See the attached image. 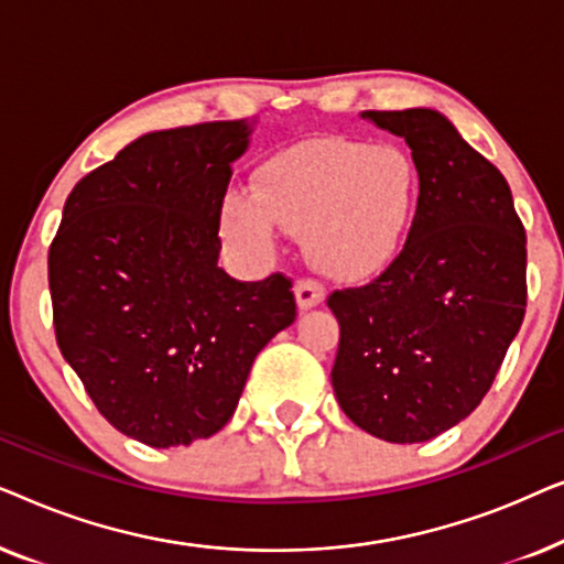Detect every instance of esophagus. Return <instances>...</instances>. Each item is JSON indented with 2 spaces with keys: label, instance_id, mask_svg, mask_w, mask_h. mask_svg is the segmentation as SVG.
<instances>
[{
  "label": "esophagus",
  "instance_id": "1",
  "mask_svg": "<svg viewBox=\"0 0 564 564\" xmlns=\"http://www.w3.org/2000/svg\"><path fill=\"white\" fill-rule=\"evenodd\" d=\"M295 300L300 311H311V307L323 305V300H326V288H323L321 282L300 280L295 284Z\"/></svg>",
  "mask_w": 564,
  "mask_h": 564
}]
</instances>
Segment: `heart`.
<instances>
[{
    "label": "heart",
    "instance_id": "b5f03b06",
    "mask_svg": "<svg viewBox=\"0 0 564 564\" xmlns=\"http://www.w3.org/2000/svg\"><path fill=\"white\" fill-rule=\"evenodd\" d=\"M415 205L419 172L400 145L321 138L267 159L253 189H230L223 228L241 251L267 257L284 226L323 272L361 280L398 257Z\"/></svg>",
    "mask_w": 564,
    "mask_h": 564
}]
</instances>
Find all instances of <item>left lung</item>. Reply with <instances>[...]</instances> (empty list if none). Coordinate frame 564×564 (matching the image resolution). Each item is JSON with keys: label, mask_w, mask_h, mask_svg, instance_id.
<instances>
[{"label": "left lung", "mask_w": 564, "mask_h": 564, "mask_svg": "<svg viewBox=\"0 0 564 564\" xmlns=\"http://www.w3.org/2000/svg\"><path fill=\"white\" fill-rule=\"evenodd\" d=\"M405 138L419 207L400 257L334 292L341 411L392 444L429 442L480 405L527 307V234L503 174L431 107L361 112Z\"/></svg>", "instance_id": "8db88e82"}]
</instances>
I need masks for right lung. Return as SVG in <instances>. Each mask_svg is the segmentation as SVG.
<instances>
[{
    "label": "right lung",
    "mask_w": 564,
    "mask_h": 564,
    "mask_svg": "<svg viewBox=\"0 0 564 564\" xmlns=\"http://www.w3.org/2000/svg\"><path fill=\"white\" fill-rule=\"evenodd\" d=\"M257 120L151 130L68 195L48 251L58 349L120 434L189 446L236 413L257 354L295 321L282 274L218 267L220 207Z\"/></svg>",
    "instance_id": "1"
}]
</instances>
